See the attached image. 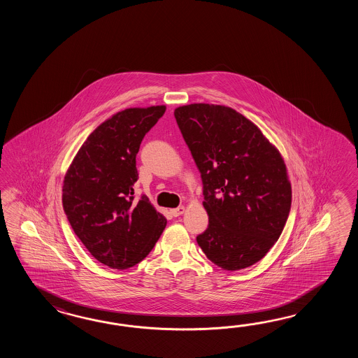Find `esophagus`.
Returning <instances> with one entry per match:
<instances>
[{
  "instance_id": "1",
  "label": "esophagus",
  "mask_w": 358,
  "mask_h": 358,
  "mask_svg": "<svg viewBox=\"0 0 358 358\" xmlns=\"http://www.w3.org/2000/svg\"><path fill=\"white\" fill-rule=\"evenodd\" d=\"M184 211H185V207H184V206H180V207H176V208L170 210V213L176 217V216H180L182 213H184Z\"/></svg>"
}]
</instances>
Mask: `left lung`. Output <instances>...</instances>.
<instances>
[{"mask_svg":"<svg viewBox=\"0 0 358 358\" xmlns=\"http://www.w3.org/2000/svg\"><path fill=\"white\" fill-rule=\"evenodd\" d=\"M174 115L203 182L208 228L198 245L224 270L252 266L289 216L292 185L282 155L231 107L190 103Z\"/></svg>","mask_w":358,"mask_h":358,"instance_id":"8db88e82","label":"left lung"}]
</instances>
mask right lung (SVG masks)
I'll use <instances>...</instances> for the list:
<instances>
[{
    "mask_svg": "<svg viewBox=\"0 0 358 358\" xmlns=\"http://www.w3.org/2000/svg\"><path fill=\"white\" fill-rule=\"evenodd\" d=\"M166 106L130 107L85 139L64 178L62 206L76 236L101 264L124 270L152 251L166 219L147 196L134 199L136 156Z\"/></svg>",
    "mask_w": 358,
    "mask_h": 358,
    "instance_id": "1",
    "label": "right lung"
}]
</instances>
